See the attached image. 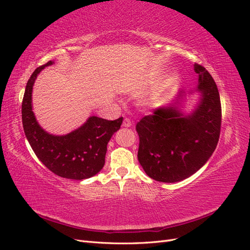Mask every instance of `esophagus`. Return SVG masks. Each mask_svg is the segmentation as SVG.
<instances>
[{"label": "esophagus", "instance_id": "34e87169", "mask_svg": "<svg viewBox=\"0 0 250 250\" xmlns=\"http://www.w3.org/2000/svg\"><path fill=\"white\" fill-rule=\"evenodd\" d=\"M123 126L124 127H130V126H132V123H131V121L129 120V119H124V121H123Z\"/></svg>", "mask_w": 250, "mask_h": 250}]
</instances>
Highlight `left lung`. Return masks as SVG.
I'll return each mask as SVG.
<instances>
[{
  "instance_id": "left-lung-1",
  "label": "left lung",
  "mask_w": 250,
  "mask_h": 250,
  "mask_svg": "<svg viewBox=\"0 0 250 250\" xmlns=\"http://www.w3.org/2000/svg\"><path fill=\"white\" fill-rule=\"evenodd\" d=\"M200 93L195 109L185 115L180 90L169 106L156 108L135 126L140 137L138 160L147 175L162 183H177L197 172L213 154L221 128V103L210 74L198 63ZM190 93H194L191 90Z\"/></svg>"
}]
</instances>
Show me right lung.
<instances>
[{
    "mask_svg": "<svg viewBox=\"0 0 250 250\" xmlns=\"http://www.w3.org/2000/svg\"><path fill=\"white\" fill-rule=\"evenodd\" d=\"M53 63L49 62L37 67L27 82L21 103L22 127L35 155L50 171L67 179H86L103 168L107 144L120 129L123 118L108 121L92 116L82 126L64 135H54L42 129L32 110V89L37 75Z\"/></svg>",
    "mask_w": 250,
    "mask_h": 250,
    "instance_id": "obj_1",
    "label": "right lung"
}]
</instances>
